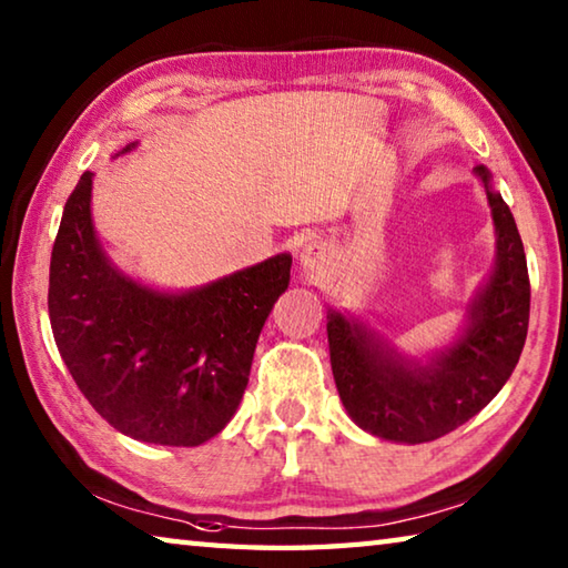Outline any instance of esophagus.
Segmentation results:
<instances>
[{"mask_svg":"<svg viewBox=\"0 0 568 568\" xmlns=\"http://www.w3.org/2000/svg\"><path fill=\"white\" fill-rule=\"evenodd\" d=\"M325 263H328V247H325L323 240H311L301 253V265L307 273H318Z\"/></svg>","mask_w":568,"mask_h":568,"instance_id":"obj_1","label":"esophagus"}]
</instances>
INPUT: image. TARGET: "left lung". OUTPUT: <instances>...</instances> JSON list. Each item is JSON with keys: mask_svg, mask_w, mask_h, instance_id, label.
<instances>
[{"mask_svg": "<svg viewBox=\"0 0 568 568\" xmlns=\"http://www.w3.org/2000/svg\"><path fill=\"white\" fill-rule=\"evenodd\" d=\"M476 172L494 213L498 257L454 348L430 365L403 361L363 325L328 315L335 388L348 416L378 438L426 444L464 426L504 388L524 351L531 307L524 243L504 197L488 187V170Z\"/></svg>", "mask_w": 568, "mask_h": 568, "instance_id": "1", "label": "left lung"}]
</instances>
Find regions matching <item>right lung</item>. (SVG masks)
Segmentation results:
<instances>
[{
    "mask_svg": "<svg viewBox=\"0 0 568 568\" xmlns=\"http://www.w3.org/2000/svg\"><path fill=\"white\" fill-rule=\"evenodd\" d=\"M90 197L92 172H84L52 245L47 305L57 351L120 434L160 446L205 444L240 406L293 257L275 255L192 293L150 291L104 257Z\"/></svg>",
    "mask_w": 568,
    "mask_h": 568,
    "instance_id": "obj_1",
    "label": "right lung"
}]
</instances>
